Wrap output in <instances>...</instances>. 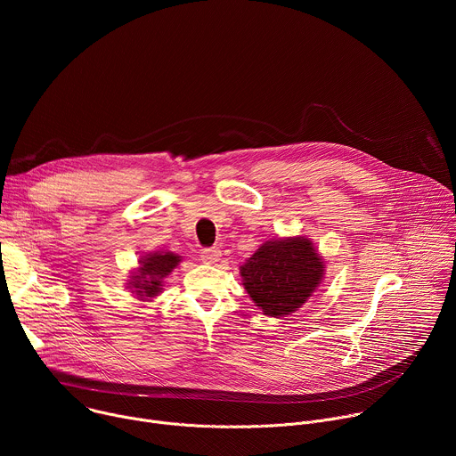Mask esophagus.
<instances>
[{
	"label": "esophagus",
	"instance_id": "1",
	"mask_svg": "<svg viewBox=\"0 0 456 456\" xmlns=\"http://www.w3.org/2000/svg\"><path fill=\"white\" fill-rule=\"evenodd\" d=\"M202 262L204 264H208V265H215L218 259H220V256H222V250L218 248V247H211V248H204L202 250Z\"/></svg>",
	"mask_w": 456,
	"mask_h": 456
}]
</instances>
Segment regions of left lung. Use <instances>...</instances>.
<instances>
[{"instance_id": "1", "label": "left lung", "mask_w": 456, "mask_h": 456, "mask_svg": "<svg viewBox=\"0 0 456 456\" xmlns=\"http://www.w3.org/2000/svg\"><path fill=\"white\" fill-rule=\"evenodd\" d=\"M322 257L310 238L269 240L240 267L241 285L265 315L287 317L301 308L324 278Z\"/></svg>"}]
</instances>
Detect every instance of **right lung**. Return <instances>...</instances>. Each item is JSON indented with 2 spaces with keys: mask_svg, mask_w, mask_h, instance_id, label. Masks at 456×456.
Returning <instances> with one entry per match:
<instances>
[{
  "mask_svg": "<svg viewBox=\"0 0 456 456\" xmlns=\"http://www.w3.org/2000/svg\"><path fill=\"white\" fill-rule=\"evenodd\" d=\"M182 256L171 250H153L139 259V267L129 276L127 289L141 301H153L164 290V280L180 265Z\"/></svg>",
  "mask_w": 456,
  "mask_h": 456,
  "instance_id": "add662e5",
  "label": "right lung"
}]
</instances>
